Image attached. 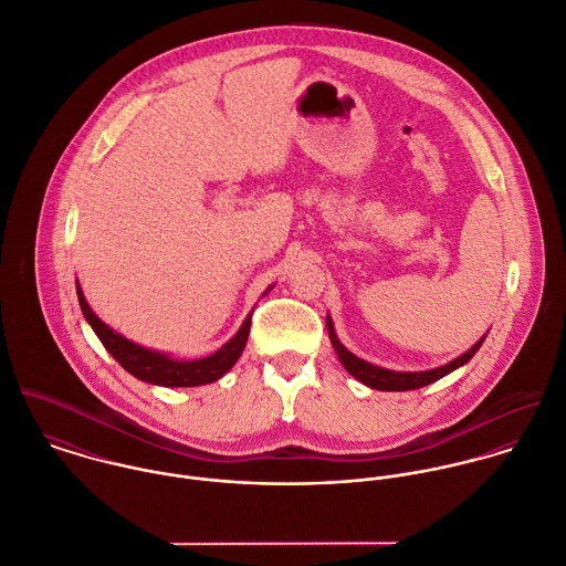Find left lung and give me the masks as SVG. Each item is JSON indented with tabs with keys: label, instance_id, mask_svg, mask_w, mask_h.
I'll return each mask as SVG.
<instances>
[{
	"label": "left lung",
	"instance_id": "8db88e82",
	"mask_svg": "<svg viewBox=\"0 0 566 566\" xmlns=\"http://www.w3.org/2000/svg\"><path fill=\"white\" fill-rule=\"evenodd\" d=\"M326 328H328V337H331V344L342 361V366L357 379L361 381L364 386L373 388V390H384V392H403V390H417V388H423V386H430L439 379H443L446 375L454 373L457 368L465 366L474 355L476 350L483 346L488 333L468 350L463 353L461 357L448 361L446 366H439V368H432V370H421V373H399V370H388V368H381V366H375L357 355H353L337 337L335 333V326H333V319L331 315H326Z\"/></svg>",
	"mask_w": 566,
	"mask_h": 566
}]
</instances>
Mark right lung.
Returning <instances> with one entry per match:
<instances>
[{
  "label": "right lung",
  "instance_id": "1",
  "mask_svg": "<svg viewBox=\"0 0 566 566\" xmlns=\"http://www.w3.org/2000/svg\"><path fill=\"white\" fill-rule=\"evenodd\" d=\"M271 289L273 286H269L262 295H266ZM76 297H78V306H81L85 322L92 326V331L96 333V337L101 339L105 350L132 377L145 381V384H151V386H163V388H193V386L213 384L220 377H224L235 366V361L240 359V355L247 346L251 315H253V311H251L247 315V319L242 322L240 331L213 355L202 357V359H174L167 353L151 350V348L138 346L136 342H129L127 337H123L120 333L109 328L103 319H98L96 313L90 308L78 282H76Z\"/></svg>",
  "mask_w": 566,
  "mask_h": 566
}]
</instances>
